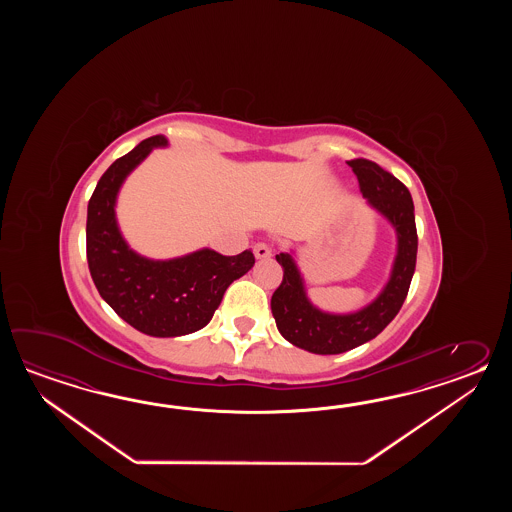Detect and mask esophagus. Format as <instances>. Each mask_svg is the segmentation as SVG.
Returning a JSON list of instances; mask_svg holds the SVG:
<instances>
[{"instance_id":"esophagus-1","label":"esophagus","mask_w":512,"mask_h":512,"mask_svg":"<svg viewBox=\"0 0 512 512\" xmlns=\"http://www.w3.org/2000/svg\"><path fill=\"white\" fill-rule=\"evenodd\" d=\"M252 251H254L256 260H267V258H271L272 256L271 247H269L267 243H256Z\"/></svg>"}]
</instances>
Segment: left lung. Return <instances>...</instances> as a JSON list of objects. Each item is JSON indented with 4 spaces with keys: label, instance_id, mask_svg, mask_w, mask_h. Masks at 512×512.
Instances as JSON below:
<instances>
[{
    "label": "left lung",
    "instance_id": "obj_1",
    "mask_svg": "<svg viewBox=\"0 0 512 512\" xmlns=\"http://www.w3.org/2000/svg\"><path fill=\"white\" fill-rule=\"evenodd\" d=\"M349 166L359 179L368 207L386 219L397 236L392 272L379 296L353 313H327L309 300L294 252H280L283 280L271 298L272 316L282 337L296 348L316 355H338L377 337L403 307L417 258L414 201L408 188L368 159H353Z\"/></svg>",
    "mask_w": 512,
    "mask_h": 512
}]
</instances>
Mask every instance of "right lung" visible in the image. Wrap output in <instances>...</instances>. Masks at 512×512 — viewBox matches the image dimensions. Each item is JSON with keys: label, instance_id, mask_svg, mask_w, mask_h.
I'll return each instance as SVG.
<instances>
[{"label": "right lung", "instance_id": "add662e5", "mask_svg": "<svg viewBox=\"0 0 512 512\" xmlns=\"http://www.w3.org/2000/svg\"><path fill=\"white\" fill-rule=\"evenodd\" d=\"M164 146V135L150 137L104 172L87 205L86 243L91 278L109 307L144 335L168 338L207 326L230 283L251 271L254 254L199 249L150 260L130 249L115 214L120 186L153 148Z\"/></svg>", "mask_w": 512, "mask_h": 512}]
</instances>
